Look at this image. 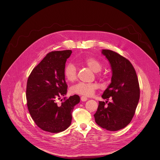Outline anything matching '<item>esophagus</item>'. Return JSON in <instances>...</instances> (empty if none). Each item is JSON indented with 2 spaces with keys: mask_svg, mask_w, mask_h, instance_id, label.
<instances>
[{
  "mask_svg": "<svg viewBox=\"0 0 160 160\" xmlns=\"http://www.w3.org/2000/svg\"><path fill=\"white\" fill-rule=\"evenodd\" d=\"M80 99H81V101H86L88 99H87V97H85V96H82L81 98H80Z\"/></svg>",
  "mask_w": 160,
  "mask_h": 160,
  "instance_id": "obj_1",
  "label": "esophagus"
}]
</instances>
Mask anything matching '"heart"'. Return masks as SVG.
<instances>
[{"instance_id": "1", "label": "heart", "mask_w": 160, "mask_h": 160, "mask_svg": "<svg viewBox=\"0 0 160 160\" xmlns=\"http://www.w3.org/2000/svg\"><path fill=\"white\" fill-rule=\"evenodd\" d=\"M82 63L87 65L91 70L94 72H99L101 70L102 63L97 59L93 57H87L82 59L80 61ZM64 75L65 78L69 82H74L77 77V73L75 66L68 62L64 68ZM98 88V85L96 83H84L79 82L70 88V92L72 94H79L85 96H92L96 90Z\"/></svg>"}]
</instances>
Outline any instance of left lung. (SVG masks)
Here are the masks:
<instances>
[{
    "label": "left lung",
    "instance_id": "8db88e82",
    "mask_svg": "<svg viewBox=\"0 0 160 160\" xmlns=\"http://www.w3.org/2000/svg\"><path fill=\"white\" fill-rule=\"evenodd\" d=\"M102 53L111 64L112 75L111 83L102 96L107 101L99 102L94 116L101 127L117 131L128 125L134 116L140 98L139 83L129 60L111 50L103 49ZM109 98L112 101L108 103Z\"/></svg>",
    "mask_w": 160,
    "mask_h": 160
}]
</instances>
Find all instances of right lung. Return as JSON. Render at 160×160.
Instances as JSON below:
<instances>
[{"label":"right lung","instance_id":"1","mask_svg":"<svg viewBox=\"0 0 160 160\" xmlns=\"http://www.w3.org/2000/svg\"><path fill=\"white\" fill-rule=\"evenodd\" d=\"M72 52L71 50L49 52L28 77L27 107L35 124L43 131L58 133L69 127L74 106L80 102V97L75 94L64 98L60 104L57 102L67 92L64 68Z\"/></svg>","mask_w":160,"mask_h":160}]
</instances>
